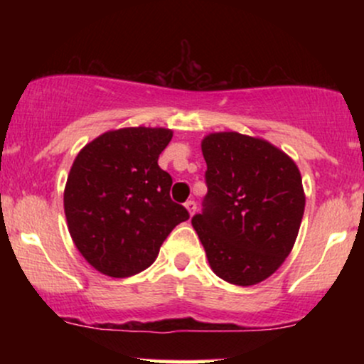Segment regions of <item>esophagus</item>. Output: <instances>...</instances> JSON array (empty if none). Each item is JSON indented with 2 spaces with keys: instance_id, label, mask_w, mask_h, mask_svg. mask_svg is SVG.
Returning a JSON list of instances; mask_svg holds the SVG:
<instances>
[{
  "instance_id": "obj_1",
  "label": "esophagus",
  "mask_w": 364,
  "mask_h": 364,
  "mask_svg": "<svg viewBox=\"0 0 364 364\" xmlns=\"http://www.w3.org/2000/svg\"><path fill=\"white\" fill-rule=\"evenodd\" d=\"M185 207H186L188 214H190V215H193V214H195V210H196V203L193 202V200H188V202L185 203Z\"/></svg>"
}]
</instances>
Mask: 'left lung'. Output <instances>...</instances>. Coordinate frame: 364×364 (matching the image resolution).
Listing matches in <instances>:
<instances>
[{
    "label": "left lung",
    "mask_w": 364,
    "mask_h": 364,
    "mask_svg": "<svg viewBox=\"0 0 364 364\" xmlns=\"http://www.w3.org/2000/svg\"><path fill=\"white\" fill-rule=\"evenodd\" d=\"M203 212L191 225L215 275L255 286L289 257L304 214L301 173L270 141L237 132L208 133Z\"/></svg>",
    "instance_id": "obj_1"
}]
</instances>
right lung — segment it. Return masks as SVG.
<instances>
[{
  "label": "right lung",
  "instance_id": "1",
  "mask_svg": "<svg viewBox=\"0 0 364 364\" xmlns=\"http://www.w3.org/2000/svg\"><path fill=\"white\" fill-rule=\"evenodd\" d=\"M171 139L168 128L111 129L75 157L63 196L66 223L78 252L101 274L123 279L145 270L190 217L171 200L173 178L157 164Z\"/></svg>",
  "mask_w": 364,
  "mask_h": 364
}]
</instances>
